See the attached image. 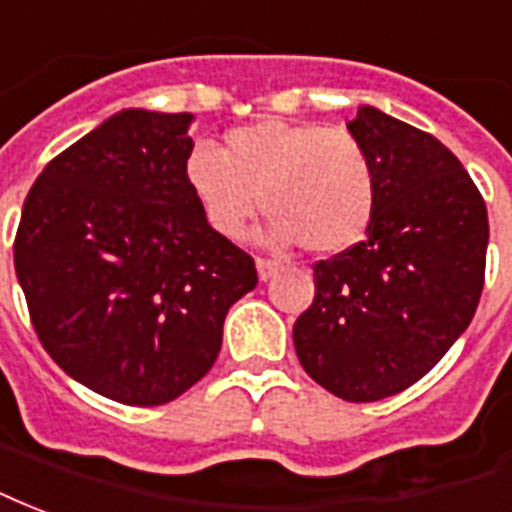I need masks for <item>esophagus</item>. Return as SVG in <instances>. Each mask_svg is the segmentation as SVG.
<instances>
[{"label":"esophagus","mask_w":512,"mask_h":512,"mask_svg":"<svg viewBox=\"0 0 512 512\" xmlns=\"http://www.w3.org/2000/svg\"><path fill=\"white\" fill-rule=\"evenodd\" d=\"M256 272H259V280H270L278 272V264L270 259H256Z\"/></svg>","instance_id":"esophagus-1"}]
</instances>
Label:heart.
<instances>
[{"mask_svg": "<svg viewBox=\"0 0 512 512\" xmlns=\"http://www.w3.org/2000/svg\"><path fill=\"white\" fill-rule=\"evenodd\" d=\"M183 178L205 221L237 240L264 207L267 245L343 253L364 240L378 210V169L343 126L259 118L224 134L218 151H194Z\"/></svg>", "mask_w": 512, "mask_h": 512, "instance_id": "b5f03b06", "label": "heart"}]
</instances>
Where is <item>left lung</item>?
Returning a JSON list of instances; mask_svg holds the SVG:
<instances>
[{"mask_svg": "<svg viewBox=\"0 0 512 512\" xmlns=\"http://www.w3.org/2000/svg\"><path fill=\"white\" fill-rule=\"evenodd\" d=\"M378 169L367 240L313 267L315 299L294 324L310 378L345 402L413 386L470 326L489 213L443 142L364 105L348 124Z\"/></svg>", "mask_w": 512, "mask_h": 512, "instance_id": "1", "label": "left lung"}]
</instances>
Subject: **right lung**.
<instances>
[{"label": "right lung", "instance_id": "add662e5", "mask_svg": "<svg viewBox=\"0 0 512 512\" xmlns=\"http://www.w3.org/2000/svg\"><path fill=\"white\" fill-rule=\"evenodd\" d=\"M191 113L121 110L42 169L15 275L51 359L121 405L172 402L210 372L253 259L215 232L183 178Z\"/></svg>", "mask_w": 512, "mask_h": 512}]
</instances>
